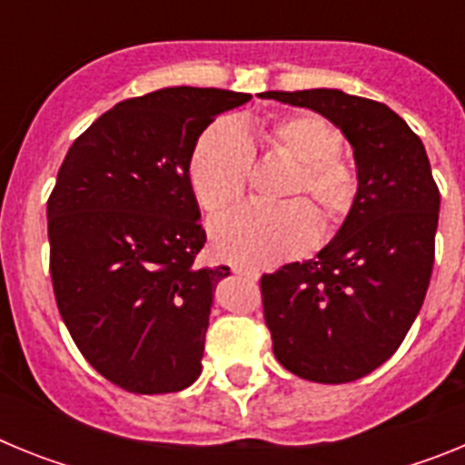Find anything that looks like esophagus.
Wrapping results in <instances>:
<instances>
[{
    "mask_svg": "<svg viewBox=\"0 0 465 465\" xmlns=\"http://www.w3.org/2000/svg\"><path fill=\"white\" fill-rule=\"evenodd\" d=\"M232 272H235L237 277H244V279H249V282H256V279L261 277V274H258L256 270H252V268H232Z\"/></svg>",
    "mask_w": 465,
    "mask_h": 465,
    "instance_id": "34e87169",
    "label": "esophagus"
}]
</instances>
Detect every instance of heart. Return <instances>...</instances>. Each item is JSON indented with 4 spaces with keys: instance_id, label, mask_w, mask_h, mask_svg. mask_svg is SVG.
Segmentation results:
<instances>
[{
    "instance_id": "1",
    "label": "heart",
    "mask_w": 465,
    "mask_h": 465,
    "mask_svg": "<svg viewBox=\"0 0 465 465\" xmlns=\"http://www.w3.org/2000/svg\"><path fill=\"white\" fill-rule=\"evenodd\" d=\"M270 151L295 163L279 207H242L209 228L216 256L240 265H272L302 256L338 232L359 197V176L342 158V137L326 118L298 111L262 127ZM253 170L252 142L235 123H213L200 134L188 182L200 207L221 213L244 197Z\"/></svg>"
}]
</instances>
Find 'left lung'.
<instances>
[{"instance_id":"obj_1","label":"left lung","mask_w":465,"mask_h":465,"mask_svg":"<svg viewBox=\"0 0 465 465\" xmlns=\"http://www.w3.org/2000/svg\"><path fill=\"white\" fill-rule=\"evenodd\" d=\"M262 97L335 123L359 170V197L338 235L312 261L261 277L272 351L302 380H361L401 347L426 298L440 212L429 155L381 102L328 88Z\"/></svg>"}]
</instances>
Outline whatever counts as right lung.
<instances>
[{"mask_svg":"<svg viewBox=\"0 0 465 465\" xmlns=\"http://www.w3.org/2000/svg\"><path fill=\"white\" fill-rule=\"evenodd\" d=\"M252 94L176 85L118 102L64 155L48 197L51 279L69 335L130 393L182 391L203 371L213 286L188 182L197 137Z\"/></svg>","mask_w":465,"mask_h":465,"instance_id":"1","label":"right lung"}]
</instances>
